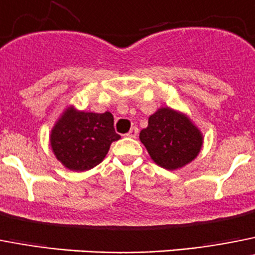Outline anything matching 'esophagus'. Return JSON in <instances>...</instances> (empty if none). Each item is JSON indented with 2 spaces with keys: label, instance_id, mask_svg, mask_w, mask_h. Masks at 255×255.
<instances>
[{
  "label": "esophagus",
  "instance_id": "1",
  "mask_svg": "<svg viewBox=\"0 0 255 255\" xmlns=\"http://www.w3.org/2000/svg\"><path fill=\"white\" fill-rule=\"evenodd\" d=\"M137 134H138V128H137V127H132L129 129V132H128V133L126 134V136L129 137V138H136Z\"/></svg>",
  "mask_w": 255,
  "mask_h": 255
}]
</instances>
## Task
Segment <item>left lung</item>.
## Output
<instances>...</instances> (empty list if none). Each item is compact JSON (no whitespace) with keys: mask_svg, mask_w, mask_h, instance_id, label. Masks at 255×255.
I'll return each instance as SVG.
<instances>
[{"mask_svg":"<svg viewBox=\"0 0 255 255\" xmlns=\"http://www.w3.org/2000/svg\"><path fill=\"white\" fill-rule=\"evenodd\" d=\"M203 133L186 114L172 108H160L149 117L140 132L150 158L168 170H176L194 160L203 147Z\"/></svg>","mask_w":255,"mask_h":255,"instance_id":"8db88e82","label":"left lung"}]
</instances>
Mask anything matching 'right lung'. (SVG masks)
<instances>
[{
    "label": "right lung",
    "mask_w": 255,
    "mask_h": 255,
    "mask_svg": "<svg viewBox=\"0 0 255 255\" xmlns=\"http://www.w3.org/2000/svg\"><path fill=\"white\" fill-rule=\"evenodd\" d=\"M119 138L112 113L81 112L70 105L51 129L50 145L64 167L85 172L100 164L113 141Z\"/></svg>",
    "instance_id": "right-lung-1"
}]
</instances>
